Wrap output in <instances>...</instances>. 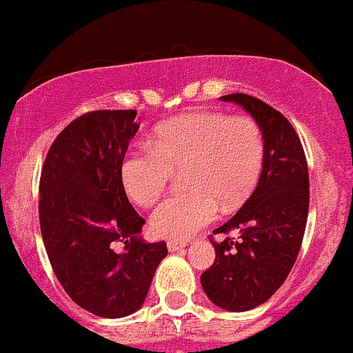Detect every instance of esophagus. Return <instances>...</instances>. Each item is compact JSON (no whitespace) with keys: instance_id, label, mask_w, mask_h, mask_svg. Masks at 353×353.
Here are the masks:
<instances>
[{"instance_id":"34e87169","label":"esophagus","mask_w":353,"mask_h":353,"mask_svg":"<svg viewBox=\"0 0 353 353\" xmlns=\"http://www.w3.org/2000/svg\"><path fill=\"white\" fill-rule=\"evenodd\" d=\"M188 243L185 242V240H170L168 242V250L170 252H176V250H181V249H185V247H187Z\"/></svg>"}]
</instances>
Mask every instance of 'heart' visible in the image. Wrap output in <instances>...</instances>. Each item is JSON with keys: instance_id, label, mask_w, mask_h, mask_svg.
Returning a JSON list of instances; mask_svg holds the SVG:
<instances>
[{"instance_id": "obj_1", "label": "heart", "mask_w": 353, "mask_h": 353, "mask_svg": "<svg viewBox=\"0 0 353 353\" xmlns=\"http://www.w3.org/2000/svg\"><path fill=\"white\" fill-rule=\"evenodd\" d=\"M151 148L132 149L120 166L128 197L141 208L156 204L176 170L188 190L170 195L151 218L163 239H185L233 209L254 190L264 163L259 123L247 114L195 111L159 125Z\"/></svg>"}]
</instances>
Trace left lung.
I'll return each instance as SVG.
<instances>
[{"mask_svg":"<svg viewBox=\"0 0 353 353\" xmlns=\"http://www.w3.org/2000/svg\"><path fill=\"white\" fill-rule=\"evenodd\" d=\"M249 111L264 137V163L256 190L230 221L209 236L216 257L201 274L209 300L232 312L266 302L283 285L302 247L309 212L305 152L290 121L249 94H228ZM236 231V239L229 235ZM225 234L223 243L212 239Z\"/></svg>","mask_w":353,"mask_h":353,"instance_id":"obj_1","label":"left lung"}]
</instances>
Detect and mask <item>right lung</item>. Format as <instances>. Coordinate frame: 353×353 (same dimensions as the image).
<instances>
[{
	"instance_id": "add662e5",
	"label": "right lung",
	"mask_w": 353,
	"mask_h": 353,
	"mask_svg": "<svg viewBox=\"0 0 353 353\" xmlns=\"http://www.w3.org/2000/svg\"><path fill=\"white\" fill-rule=\"evenodd\" d=\"M135 110H97L66 125L48 151L39 181V223L63 290L99 317L141 309L165 242L139 236L145 219L125 194L120 166L137 134Z\"/></svg>"
}]
</instances>
